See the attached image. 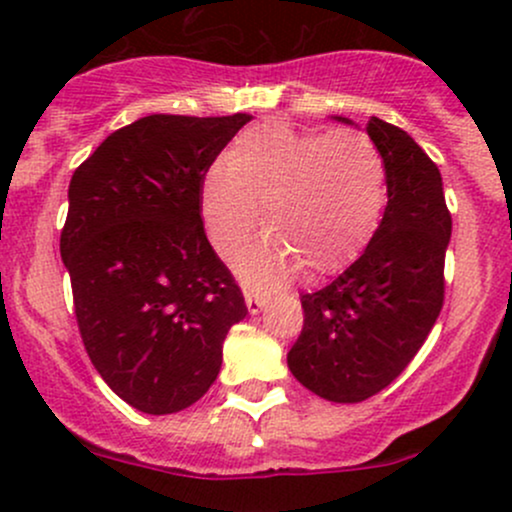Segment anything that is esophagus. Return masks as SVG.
Wrapping results in <instances>:
<instances>
[{
    "instance_id": "obj_1",
    "label": "esophagus",
    "mask_w": 512,
    "mask_h": 512,
    "mask_svg": "<svg viewBox=\"0 0 512 512\" xmlns=\"http://www.w3.org/2000/svg\"><path fill=\"white\" fill-rule=\"evenodd\" d=\"M245 305H248L250 315H257V313H262V308H264V301H262L260 296H255V293L245 291Z\"/></svg>"
}]
</instances>
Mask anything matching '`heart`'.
<instances>
[{"label":"heart","instance_id":"obj_1","mask_svg":"<svg viewBox=\"0 0 512 512\" xmlns=\"http://www.w3.org/2000/svg\"><path fill=\"white\" fill-rule=\"evenodd\" d=\"M269 228L236 257L248 286L274 289L303 269L334 274L373 240L387 207V166L361 132H301L262 122L240 132L199 187V211L216 252L231 257L260 219Z\"/></svg>","mask_w":512,"mask_h":512}]
</instances>
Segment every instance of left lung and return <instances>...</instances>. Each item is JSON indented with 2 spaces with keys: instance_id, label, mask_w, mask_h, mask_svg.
<instances>
[{
  "instance_id": "left-lung-1",
  "label": "left lung",
  "mask_w": 512,
  "mask_h": 512,
  "mask_svg": "<svg viewBox=\"0 0 512 512\" xmlns=\"http://www.w3.org/2000/svg\"><path fill=\"white\" fill-rule=\"evenodd\" d=\"M366 132L387 166L383 221L351 267L303 293V330L289 351L293 378L339 404L378 395L424 346L443 308L452 233L443 178L426 151L378 117Z\"/></svg>"
}]
</instances>
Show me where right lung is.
I'll list each match as a JSON object with an SVG mask.
<instances>
[{
	"label": "right lung",
	"mask_w": 512,
	"mask_h": 512,
	"mask_svg": "<svg viewBox=\"0 0 512 512\" xmlns=\"http://www.w3.org/2000/svg\"><path fill=\"white\" fill-rule=\"evenodd\" d=\"M252 115H149L74 170L60 252L86 354L144 414H175L216 380L245 298L204 233L199 187Z\"/></svg>",
	"instance_id": "right-lung-1"
}]
</instances>
